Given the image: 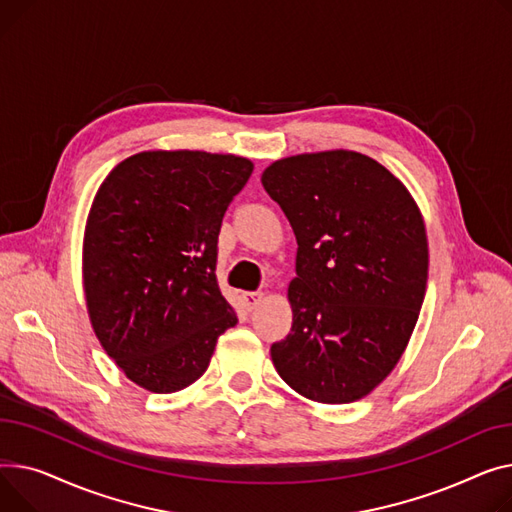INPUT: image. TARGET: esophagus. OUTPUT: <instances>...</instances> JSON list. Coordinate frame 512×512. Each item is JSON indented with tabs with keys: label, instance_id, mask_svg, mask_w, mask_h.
I'll use <instances>...</instances> for the list:
<instances>
[{
	"label": "esophagus",
	"instance_id": "esophagus-1",
	"mask_svg": "<svg viewBox=\"0 0 512 512\" xmlns=\"http://www.w3.org/2000/svg\"><path fill=\"white\" fill-rule=\"evenodd\" d=\"M262 299H264V295H262L260 291H248V293H244V304H246L248 310H256V308L262 304Z\"/></svg>",
	"mask_w": 512,
	"mask_h": 512
}]
</instances>
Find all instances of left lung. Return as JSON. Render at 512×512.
Here are the masks:
<instances>
[{"label":"left lung","instance_id":"left-lung-1","mask_svg":"<svg viewBox=\"0 0 512 512\" xmlns=\"http://www.w3.org/2000/svg\"><path fill=\"white\" fill-rule=\"evenodd\" d=\"M262 186L297 239L293 324L270 347L273 364L312 401L362 399L397 366L424 304L419 208L393 173L353 150L281 159Z\"/></svg>","mask_w":512,"mask_h":512}]
</instances>
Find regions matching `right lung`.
I'll return each instance as SVG.
<instances>
[{
	"label": "right lung",
	"mask_w": 512,
	"mask_h": 512,
	"mask_svg": "<svg viewBox=\"0 0 512 512\" xmlns=\"http://www.w3.org/2000/svg\"><path fill=\"white\" fill-rule=\"evenodd\" d=\"M254 165L202 150H148L101 184L84 233V293L103 349L150 393L208 368L237 316L217 283L227 206Z\"/></svg>",
	"instance_id": "add662e5"
}]
</instances>
